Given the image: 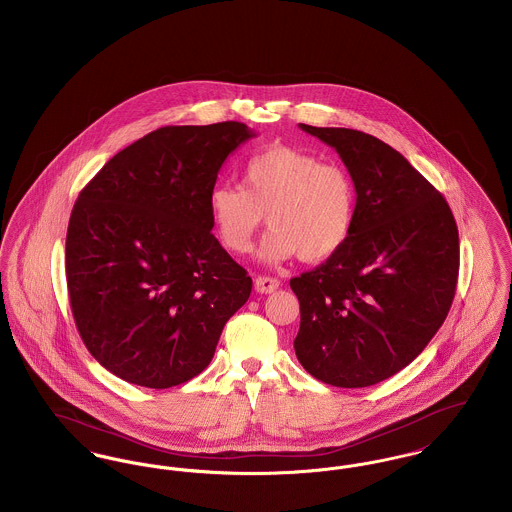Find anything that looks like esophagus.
Segmentation results:
<instances>
[{
  "instance_id": "34e87169",
  "label": "esophagus",
  "mask_w": 512,
  "mask_h": 512,
  "mask_svg": "<svg viewBox=\"0 0 512 512\" xmlns=\"http://www.w3.org/2000/svg\"><path fill=\"white\" fill-rule=\"evenodd\" d=\"M278 286H280V282L272 276H257L255 278V290L259 294H272Z\"/></svg>"
}]
</instances>
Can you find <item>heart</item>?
I'll use <instances>...</instances> for the list:
<instances>
[{
	"instance_id": "b5f03b06",
	"label": "heart",
	"mask_w": 512,
	"mask_h": 512,
	"mask_svg": "<svg viewBox=\"0 0 512 512\" xmlns=\"http://www.w3.org/2000/svg\"><path fill=\"white\" fill-rule=\"evenodd\" d=\"M356 212L348 168L282 145L247 160L241 187L218 183L209 193L212 228L228 253H249L267 214L271 232L259 257L271 265L296 255L303 263L327 261L350 238Z\"/></svg>"
}]
</instances>
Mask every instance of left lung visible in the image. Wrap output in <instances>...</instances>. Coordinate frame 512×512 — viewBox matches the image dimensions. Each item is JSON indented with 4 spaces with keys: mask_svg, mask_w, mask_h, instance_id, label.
Here are the masks:
<instances>
[{
    "mask_svg": "<svg viewBox=\"0 0 512 512\" xmlns=\"http://www.w3.org/2000/svg\"><path fill=\"white\" fill-rule=\"evenodd\" d=\"M300 127L340 154L358 212L344 247L290 280L301 313L294 350L327 385L371 387L416 360L447 319L458 228L445 197L387 143L346 127Z\"/></svg>",
    "mask_w": 512,
    "mask_h": 512,
    "instance_id": "8db88e82",
    "label": "left lung"
}]
</instances>
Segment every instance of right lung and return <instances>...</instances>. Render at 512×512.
I'll return each mask as SVG.
<instances>
[{
  "mask_svg": "<svg viewBox=\"0 0 512 512\" xmlns=\"http://www.w3.org/2000/svg\"><path fill=\"white\" fill-rule=\"evenodd\" d=\"M240 121L168 125L110 158L79 193L65 240L73 319L92 358L170 389L211 363L251 276L211 234V193Z\"/></svg>",
  "mask_w": 512,
  "mask_h": 512,
  "instance_id": "obj_1",
  "label": "right lung"
}]
</instances>
